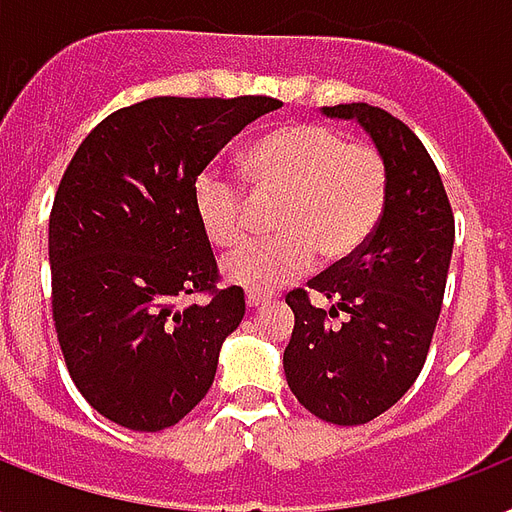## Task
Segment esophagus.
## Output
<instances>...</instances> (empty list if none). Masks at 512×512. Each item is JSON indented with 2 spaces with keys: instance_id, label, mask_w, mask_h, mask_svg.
<instances>
[{
  "instance_id": "34e87169",
  "label": "esophagus",
  "mask_w": 512,
  "mask_h": 512,
  "mask_svg": "<svg viewBox=\"0 0 512 512\" xmlns=\"http://www.w3.org/2000/svg\"><path fill=\"white\" fill-rule=\"evenodd\" d=\"M264 301H269L267 293H259V291H248V293H245V304H248L251 310H253V307H261Z\"/></svg>"
}]
</instances>
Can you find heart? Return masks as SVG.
Returning a JSON list of instances; mask_svg holds the SVG:
<instances>
[{"label":"heart","mask_w":512,"mask_h":512,"mask_svg":"<svg viewBox=\"0 0 512 512\" xmlns=\"http://www.w3.org/2000/svg\"><path fill=\"white\" fill-rule=\"evenodd\" d=\"M240 173L259 202H277L267 243L243 245L256 205L243 186L216 170L197 176L192 202L202 235L216 248H237L221 269L245 288L269 291L312 267L352 259L379 227L390 197V170L371 144L347 141L318 122H291L253 141Z\"/></svg>","instance_id":"obj_1"}]
</instances>
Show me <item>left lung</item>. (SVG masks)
<instances>
[{
    "instance_id": "8db88e82",
    "label": "left lung",
    "mask_w": 512,
    "mask_h": 512,
    "mask_svg": "<svg viewBox=\"0 0 512 512\" xmlns=\"http://www.w3.org/2000/svg\"><path fill=\"white\" fill-rule=\"evenodd\" d=\"M358 120L390 170V197L379 227L352 259L312 277L309 291L285 296L293 310L283 352L288 387L301 406L331 425H366L395 406L425 366L441 315L454 213L441 173L414 130L379 106H323Z\"/></svg>"
}]
</instances>
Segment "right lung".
Masks as SVG:
<instances>
[{
  "instance_id": "obj_1",
  "label": "right lung",
  "mask_w": 512,
  "mask_h": 512,
  "mask_svg": "<svg viewBox=\"0 0 512 512\" xmlns=\"http://www.w3.org/2000/svg\"><path fill=\"white\" fill-rule=\"evenodd\" d=\"M283 101L146 98L98 122L50 211L53 320L71 379L117 425L157 433L211 390L221 342L245 315L219 267L192 189L232 138ZM205 292V305L177 299Z\"/></svg>"
}]
</instances>
